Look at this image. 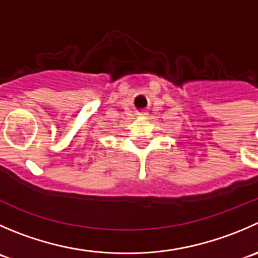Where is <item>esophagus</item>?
<instances>
[{
  "instance_id": "obj_1",
  "label": "esophagus",
  "mask_w": 258,
  "mask_h": 258,
  "mask_svg": "<svg viewBox=\"0 0 258 258\" xmlns=\"http://www.w3.org/2000/svg\"><path fill=\"white\" fill-rule=\"evenodd\" d=\"M147 112L146 111H142V112H139V117H141V118H145V117H147Z\"/></svg>"
}]
</instances>
